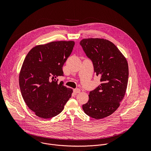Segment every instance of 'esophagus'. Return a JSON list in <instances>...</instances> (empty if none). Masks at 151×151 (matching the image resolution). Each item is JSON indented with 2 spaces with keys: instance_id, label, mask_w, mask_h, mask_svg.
Segmentation results:
<instances>
[{
  "instance_id": "esophagus-1",
  "label": "esophagus",
  "mask_w": 151,
  "mask_h": 151,
  "mask_svg": "<svg viewBox=\"0 0 151 151\" xmlns=\"http://www.w3.org/2000/svg\"><path fill=\"white\" fill-rule=\"evenodd\" d=\"M80 91H81V90H80V89H78V88H76V89H73V92H74V93H80Z\"/></svg>"
}]
</instances>
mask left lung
Instances as JSON below:
<instances>
[{
	"label": "left lung",
	"instance_id": "left-lung-1",
	"mask_svg": "<svg viewBox=\"0 0 151 151\" xmlns=\"http://www.w3.org/2000/svg\"><path fill=\"white\" fill-rule=\"evenodd\" d=\"M92 62L101 84L90 91L83 105L86 114L95 119L108 117L120 106L126 91L129 65L126 58L111 42L101 38L83 39L80 42Z\"/></svg>",
	"mask_w": 151,
	"mask_h": 151
}]
</instances>
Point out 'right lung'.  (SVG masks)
Returning a JSON list of instances; mask_svg holds the SVG:
<instances>
[{"label":"right lung","mask_w":151,"mask_h":151,"mask_svg":"<svg viewBox=\"0 0 151 151\" xmlns=\"http://www.w3.org/2000/svg\"><path fill=\"white\" fill-rule=\"evenodd\" d=\"M74 41H56L34 47L27 55L19 74L22 96L35 114L53 117L63 110L73 89L58 83L62 67L72 52Z\"/></svg>","instance_id":"add662e5"}]
</instances>
